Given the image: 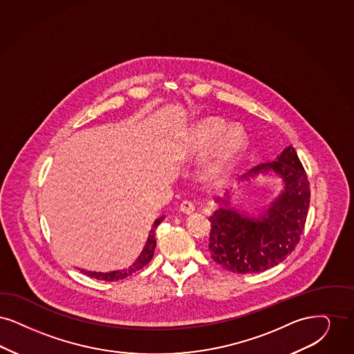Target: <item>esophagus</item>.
<instances>
[{"label":"esophagus","mask_w":354,"mask_h":354,"mask_svg":"<svg viewBox=\"0 0 354 354\" xmlns=\"http://www.w3.org/2000/svg\"><path fill=\"white\" fill-rule=\"evenodd\" d=\"M194 210H196L194 205H193L192 202H189V201H184V202L181 203V206H180V212L184 213V214H187V216L193 214Z\"/></svg>","instance_id":"obj_1"}]
</instances>
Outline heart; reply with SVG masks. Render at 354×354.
Instances as JSON below:
<instances>
[{
	"mask_svg": "<svg viewBox=\"0 0 354 354\" xmlns=\"http://www.w3.org/2000/svg\"><path fill=\"white\" fill-rule=\"evenodd\" d=\"M247 145L245 127L230 125L219 118H206L189 132L183 154L185 158H200L212 152L202 165L201 177L209 184H219L230 174Z\"/></svg>",
	"mask_w": 354,
	"mask_h": 354,
	"instance_id": "heart-1",
	"label": "heart"
}]
</instances>
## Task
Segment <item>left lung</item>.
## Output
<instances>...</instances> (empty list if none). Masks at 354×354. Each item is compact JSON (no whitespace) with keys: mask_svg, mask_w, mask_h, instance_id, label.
<instances>
[{"mask_svg":"<svg viewBox=\"0 0 354 354\" xmlns=\"http://www.w3.org/2000/svg\"><path fill=\"white\" fill-rule=\"evenodd\" d=\"M261 176L279 177L283 189L268 205L250 210L236 209L231 192L218 198L209 250L212 259L236 274L263 272L272 268L297 246L307 221L310 190L306 170L292 145L275 161L257 165L242 181Z\"/></svg>","mask_w":354,"mask_h":354,"instance_id":"8db88e82","label":"left lung"}]
</instances>
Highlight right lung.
I'll return each mask as SVG.
<instances>
[{
    "mask_svg": "<svg viewBox=\"0 0 354 354\" xmlns=\"http://www.w3.org/2000/svg\"><path fill=\"white\" fill-rule=\"evenodd\" d=\"M164 219H165V216H161L154 221L153 225H152V229H151L149 234H148L145 246L142 248V251L140 252L138 259L133 261L128 268L108 271V272H96V271H87V270H80V268H77V270H80V272L84 274V275H87V277H93V279H96V280H104V281H116V280H122V279H125L127 277L133 275L135 272H138V270H141L144 266H147L149 261H152L154 248H156V238H154V234H156V229L158 227V225H160Z\"/></svg>",
    "mask_w": 354,
    "mask_h": 354,
    "instance_id": "right-lung-1",
    "label": "right lung"
}]
</instances>
